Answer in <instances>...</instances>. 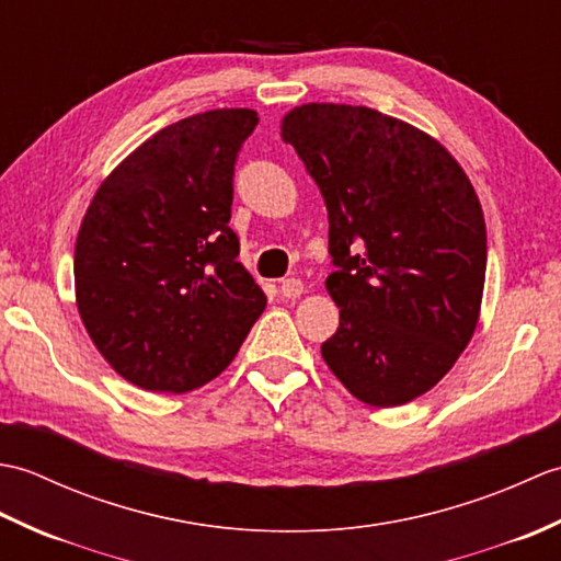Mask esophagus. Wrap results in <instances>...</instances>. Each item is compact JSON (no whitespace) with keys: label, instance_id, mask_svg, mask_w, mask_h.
Masks as SVG:
<instances>
[{"label":"esophagus","instance_id":"34e87169","mask_svg":"<svg viewBox=\"0 0 561 561\" xmlns=\"http://www.w3.org/2000/svg\"><path fill=\"white\" fill-rule=\"evenodd\" d=\"M282 296H287V299H299L304 294V282L301 279H282V287H279Z\"/></svg>","mask_w":561,"mask_h":561}]
</instances>
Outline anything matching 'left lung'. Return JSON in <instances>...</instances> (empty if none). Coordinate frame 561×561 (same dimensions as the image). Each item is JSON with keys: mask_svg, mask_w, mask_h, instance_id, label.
<instances>
[{"mask_svg": "<svg viewBox=\"0 0 561 561\" xmlns=\"http://www.w3.org/2000/svg\"><path fill=\"white\" fill-rule=\"evenodd\" d=\"M282 139L328 207L340 328L325 364L371 408L424 396L480 318L486 229L470 178L434 137L366 105H299Z\"/></svg>", "mask_w": 561, "mask_h": 561, "instance_id": "8db88e82", "label": "left lung"}]
</instances>
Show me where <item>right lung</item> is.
<instances>
[{"label":"right lung","mask_w":561,"mask_h":561,"mask_svg":"<svg viewBox=\"0 0 561 561\" xmlns=\"http://www.w3.org/2000/svg\"><path fill=\"white\" fill-rule=\"evenodd\" d=\"M257 125L250 108L159 129L105 178L75 248L81 323L117 374L187 392L241 350L267 296L238 262L233 165Z\"/></svg>","instance_id":"obj_1"}]
</instances>
